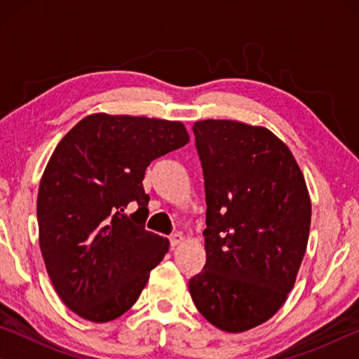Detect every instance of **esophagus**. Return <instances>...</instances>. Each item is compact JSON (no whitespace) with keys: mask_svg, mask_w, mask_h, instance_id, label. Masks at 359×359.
Wrapping results in <instances>:
<instances>
[{"mask_svg":"<svg viewBox=\"0 0 359 359\" xmlns=\"http://www.w3.org/2000/svg\"><path fill=\"white\" fill-rule=\"evenodd\" d=\"M169 242H171L172 247H177L182 244V242H184V236H182L180 233H174V234H171V238H169Z\"/></svg>","mask_w":359,"mask_h":359,"instance_id":"34e87169","label":"esophagus"}]
</instances>
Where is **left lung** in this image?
I'll return each mask as SVG.
<instances>
[{
    "instance_id": "8db88e82",
    "label": "left lung",
    "mask_w": 359,
    "mask_h": 359,
    "mask_svg": "<svg viewBox=\"0 0 359 359\" xmlns=\"http://www.w3.org/2000/svg\"><path fill=\"white\" fill-rule=\"evenodd\" d=\"M204 172L205 264L190 278L194 306L226 332L274 317L294 287L312 203L287 144L234 120L193 125Z\"/></svg>"
}]
</instances>
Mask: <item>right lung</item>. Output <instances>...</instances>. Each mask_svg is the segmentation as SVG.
<instances>
[{
  "instance_id": "1",
  "label": "right lung",
  "mask_w": 359,
  "mask_h": 359,
  "mask_svg": "<svg viewBox=\"0 0 359 359\" xmlns=\"http://www.w3.org/2000/svg\"><path fill=\"white\" fill-rule=\"evenodd\" d=\"M190 141L185 125L92 114L53 150L38 191L39 247L53 288L93 323L118 318L149 282L169 241L144 228L151 161ZM130 202L138 204L126 216Z\"/></svg>"
}]
</instances>
